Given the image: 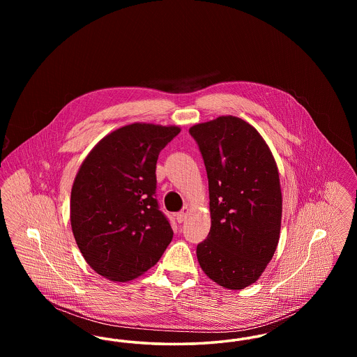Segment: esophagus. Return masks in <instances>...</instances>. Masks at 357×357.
Segmentation results:
<instances>
[{"label":"esophagus","mask_w":357,"mask_h":357,"mask_svg":"<svg viewBox=\"0 0 357 357\" xmlns=\"http://www.w3.org/2000/svg\"><path fill=\"white\" fill-rule=\"evenodd\" d=\"M187 215H188V208H187V207H185L182 211H179L178 214H175L176 221L179 222V223H182V222L185 221L187 218Z\"/></svg>","instance_id":"esophagus-1"}]
</instances>
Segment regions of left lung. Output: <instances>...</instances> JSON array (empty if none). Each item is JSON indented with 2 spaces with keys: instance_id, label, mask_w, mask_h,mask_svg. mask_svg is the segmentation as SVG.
<instances>
[{
  "instance_id": "1",
  "label": "left lung",
  "mask_w": 357,
  "mask_h": 357,
  "mask_svg": "<svg viewBox=\"0 0 357 357\" xmlns=\"http://www.w3.org/2000/svg\"><path fill=\"white\" fill-rule=\"evenodd\" d=\"M204 156L211 227L197 246L204 274L223 288L261 277L278 245L282 194L275 159L248 121L226 115L190 127Z\"/></svg>"
}]
</instances>
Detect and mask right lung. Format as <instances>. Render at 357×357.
<instances>
[{"mask_svg": "<svg viewBox=\"0 0 357 357\" xmlns=\"http://www.w3.org/2000/svg\"><path fill=\"white\" fill-rule=\"evenodd\" d=\"M178 126L132 123L104 136L85 156L70 191V226L86 264L127 282L160 259L172 229L155 199L159 153Z\"/></svg>", "mask_w": 357, "mask_h": 357, "instance_id": "add662e5", "label": "right lung"}]
</instances>
